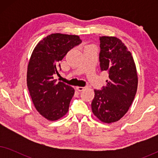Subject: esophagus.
Instances as JSON below:
<instances>
[{
    "mask_svg": "<svg viewBox=\"0 0 158 158\" xmlns=\"http://www.w3.org/2000/svg\"><path fill=\"white\" fill-rule=\"evenodd\" d=\"M76 89L78 90V91H82V90H83L84 89H85V87H80V86H76Z\"/></svg>",
    "mask_w": 158,
    "mask_h": 158,
    "instance_id": "obj_1",
    "label": "esophagus"
}]
</instances>
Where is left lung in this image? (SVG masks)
Masks as SVG:
<instances>
[{"label":"left lung","mask_w":158,"mask_h":158,"mask_svg":"<svg viewBox=\"0 0 158 158\" xmlns=\"http://www.w3.org/2000/svg\"><path fill=\"white\" fill-rule=\"evenodd\" d=\"M101 70L109 79L102 90H94L92 111L101 122H117L128 111L137 90L138 77L133 57L127 47L115 36H100Z\"/></svg>","instance_id":"1"}]
</instances>
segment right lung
I'll return each instance as SVG.
<instances>
[{"instance_id":"1","label":"right lung","mask_w":158,"mask_h":158,"mask_svg":"<svg viewBox=\"0 0 158 158\" xmlns=\"http://www.w3.org/2000/svg\"><path fill=\"white\" fill-rule=\"evenodd\" d=\"M82 40L77 35L52 34L34 49L27 68V87L36 111L49 121L68 113L74 88L54 80L59 62Z\"/></svg>"}]
</instances>
